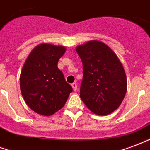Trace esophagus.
I'll return each mask as SVG.
<instances>
[{
    "label": "esophagus",
    "mask_w": 150,
    "mask_h": 150,
    "mask_svg": "<svg viewBox=\"0 0 150 150\" xmlns=\"http://www.w3.org/2000/svg\"><path fill=\"white\" fill-rule=\"evenodd\" d=\"M71 86H72V88H73V90L76 91V90H77V84L75 83H72V84H71Z\"/></svg>",
    "instance_id": "1"
}]
</instances>
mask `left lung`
I'll use <instances>...</instances> for the list:
<instances>
[{"instance_id":"8db88e82","label":"left lung","mask_w":150,"mask_h":150,"mask_svg":"<svg viewBox=\"0 0 150 150\" xmlns=\"http://www.w3.org/2000/svg\"><path fill=\"white\" fill-rule=\"evenodd\" d=\"M76 52L83 68L80 98L96 115L111 114L121 105L127 89L122 63L108 45L98 40L78 45Z\"/></svg>"}]
</instances>
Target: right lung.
I'll list each match as a JSON object with an SVG mask.
<instances>
[{"mask_svg":"<svg viewBox=\"0 0 150 150\" xmlns=\"http://www.w3.org/2000/svg\"><path fill=\"white\" fill-rule=\"evenodd\" d=\"M65 51L63 45L42 43L32 50L23 66L21 93L28 107L38 114L52 116L64 107L72 92L57 67Z\"/></svg>","mask_w":150,"mask_h":150,"instance_id":"add662e5","label":"right lung"}]
</instances>
